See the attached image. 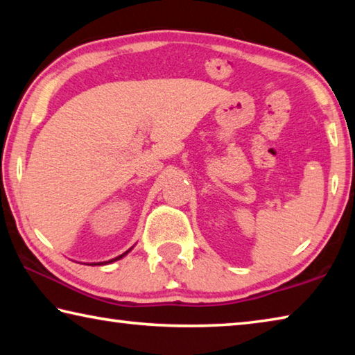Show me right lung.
I'll return each mask as SVG.
<instances>
[{
	"label": "right lung",
	"instance_id": "add662e5",
	"mask_svg": "<svg viewBox=\"0 0 355 355\" xmlns=\"http://www.w3.org/2000/svg\"><path fill=\"white\" fill-rule=\"evenodd\" d=\"M128 252H130V250H127V252H125V254H122V255H119V257H116V258H112V260H110V261H105V263H92V266H94V264H107V263H112V261H116V260H120V258H122V257H125V255H127V254H128Z\"/></svg>",
	"mask_w": 355,
	"mask_h": 355
}]
</instances>
